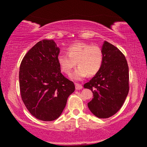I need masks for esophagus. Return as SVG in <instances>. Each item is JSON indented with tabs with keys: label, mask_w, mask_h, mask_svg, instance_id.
I'll return each mask as SVG.
<instances>
[{
	"label": "esophagus",
	"mask_w": 147,
	"mask_h": 147,
	"mask_svg": "<svg viewBox=\"0 0 147 147\" xmlns=\"http://www.w3.org/2000/svg\"><path fill=\"white\" fill-rule=\"evenodd\" d=\"M75 85H76V90H81V89H82V88H83V86H82L81 84L76 83Z\"/></svg>",
	"instance_id": "obj_1"
}]
</instances>
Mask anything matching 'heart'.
I'll return each mask as SVG.
<instances>
[{
  "instance_id": "1",
  "label": "heart",
  "mask_w": 147,
  "mask_h": 147,
  "mask_svg": "<svg viewBox=\"0 0 147 147\" xmlns=\"http://www.w3.org/2000/svg\"><path fill=\"white\" fill-rule=\"evenodd\" d=\"M67 52V54H59L57 61L62 71L67 75L71 74L77 63L78 67L72 74V79L82 80L87 75H96L100 71L103 51L99 46L79 42L69 46Z\"/></svg>"
}]
</instances>
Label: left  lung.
Masks as SVG:
<instances>
[{
  "label": "left lung",
  "instance_id": "1",
  "mask_svg": "<svg viewBox=\"0 0 147 147\" xmlns=\"http://www.w3.org/2000/svg\"><path fill=\"white\" fill-rule=\"evenodd\" d=\"M102 50L101 68L84 87L93 93V98L88 103L92 113L98 118H107L115 114L125 101L129 91V72L125 56L117 47L104 41Z\"/></svg>",
  "mask_w": 147,
  "mask_h": 147
}]
</instances>
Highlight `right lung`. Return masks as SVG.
Wrapping results in <instances>:
<instances>
[{
	"label": "right lung",
	"instance_id": "1",
	"mask_svg": "<svg viewBox=\"0 0 147 147\" xmlns=\"http://www.w3.org/2000/svg\"><path fill=\"white\" fill-rule=\"evenodd\" d=\"M59 51L53 40L44 39L27 52L20 65L22 100L30 113L43 121L59 118L75 90L74 82L61 73Z\"/></svg>",
	"mask_w": 147,
	"mask_h": 147
}]
</instances>
